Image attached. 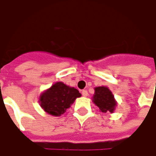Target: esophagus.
<instances>
[{"label":"esophagus","mask_w":156,"mask_h":156,"mask_svg":"<svg viewBox=\"0 0 156 156\" xmlns=\"http://www.w3.org/2000/svg\"><path fill=\"white\" fill-rule=\"evenodd\" d=\"M82 95L84 96V97H87L88 96V91L87 90H83L82 91Z\"/></svg>","instance_id":"obj_1"}]
</instances>
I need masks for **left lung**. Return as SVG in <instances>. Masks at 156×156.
<instances>
[{
  "label": "left lung",
  "instance_id": "obj_1",
  "mask_svg": "<svg viewBox=\"0 0 156 156\" xmlns=\"http://www.w3.org/2000/svg\"><path fill=\"white\" fill-rule=\"evenodd\" d=\"M93 99L94 103L98 106L102 112H114V109L116 106V102L111 91L107 87L95 88V94Z\"/></svg>",
  "mask_w": 156,
  "mask_h": 156
}]
</instances>
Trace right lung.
I'll list each match as a JSON object with an SVG mask.
<instances>
[{
  "instance_id": "right-lung-1",
  "label": "right lung",
  "mask_w": 156,
  "mask_h": 156,
  "mask_svg": "<svg viewBox=\"0 0 156 156\" xmlns=\"http://www.w3.org/2000/svg\"><path fill=\"white\" fill-rule=\"evenodd\" d=\"M80 96L78 89L58 82L41 95L40 105L49 115L60 116Z\"/></svg>"
}]
</instances>
